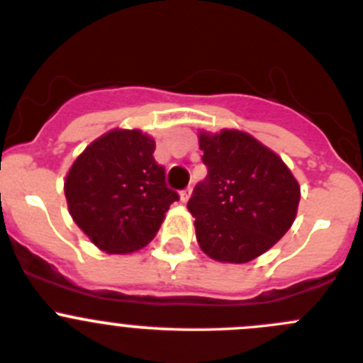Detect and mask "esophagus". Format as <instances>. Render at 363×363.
Segmentation results:
<instances>
[{"label": "esophagus", "mask_w": 363, "mask_h": 363, "mask_svg": "<svg viewBox=\"0 0 363 363\" xmlns=\"http://www.w3.org/2000/svg\"><path fill=\"white\" fill-rule=\"evenodd\" d=\"M189 198H191V189L179 192V201H182V203H187Z\"/></svg>", "instance_id": "34e87169"}]
</instances>
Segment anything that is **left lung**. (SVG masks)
<instances>
[{"instance_id": "8db88e82", "label": "left lung", "mask_w": 363, "mask_h": 363, "mask_svg": "<svg viewBox=\"0 0 363 363\" xmlns=\"http://www.w3.org/2000/svg\"><path fill=\"white\" fill-rule=\"evenodd\" d=\"M209 174L189 200L201 251L221 264H247L293 225L300 185L274 150L249 133L200 130Z\"/></svg>"}]
</instances>
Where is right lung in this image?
Masks as SVG:
<instances>
[{"instance_id": "1", "label": "right lung", "mask_w": 363, "mask_h": 363, "mask_svg": "<svg viewBox=\"0 0 363 363\" xmlns=\"http://www.w3.org/2000/svg\"><path fill=\"white\" fill-rule=\"evenodd\" d=\"M154 138L140 129H112L85 147L65 176L74 223L107 255H130L156 236L178 194L165 187L154 162Z\"/></svg>"}]
</instances>
